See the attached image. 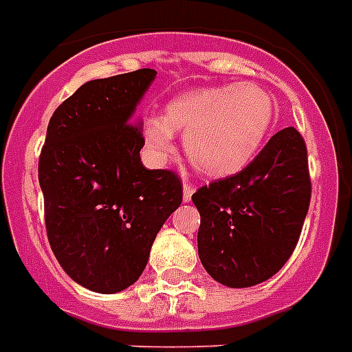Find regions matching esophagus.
<instances>
[{
	"label": "esophagus",
	"instance_id": "1",
	"mask_svg": "<svg viewBox=\"0 0 352 352\" xmlns=\"http://www.w3.org/2000/svg\"><path fill=\"white\" fill-rule=\"evenodd\" d=\"M182 191H184V197H182V199H184V202H190L191 201V195H193V186L190 184V182H184V184H182Z\"/></svg>",
	"mask_w": 352,
	"mask_h": 352
}]
</instances>
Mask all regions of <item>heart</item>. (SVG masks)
Instances as JSON below:
<instances>
[{
    "instance_id": "obj_1",
    "label": "heart",
    "mask_w": 352,
    "mask_h": 352,
    "mask_svg": "<svg viewBox=\"0 0 352 352\" xmlns=\"http://www.w3.org/2000/svg\"><path fill=\"white\" fill-rule=\"evenodd\" d=\"M275 119V102L264 88L231 82L173 97L162 117L142 122V142L153 164L161 166L182 133L191 164L210 179L235 175L264 144Z\"/></svg>"
}]
</instances>
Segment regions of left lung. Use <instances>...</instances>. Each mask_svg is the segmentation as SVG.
Returning a JSON list of instances; mask_svg holds the SVG:
<instances>
[{
	"mask_svg": "<svg viewBox=\"0 0 352 352\" xmlns=\"http://www.w3.org/2000/svg\"><path fill=\"white\" fill-rule=\"evenodd\" d=\"M201 213L199 258L213 280L251 287L289 260L309 210L305 142L293 126L271 137L236 175L191 195Z\"/></svg>",
	"mask_w": 352,
	"mask_h": 352,
	"instance_id": "1",
	"label": "left lung"
}]
</instances>
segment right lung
Here are the masks:
<instances>
[{"label":"right lung","instance_id":"add662e5","mask_svg":"<svg viewBox=\"0 0 352 352\" xmlns=\"http://www.w3.org/2000/svg\"><path fill=\"white\" fill-rule=\"evenodd\" d=\"M157 72L85 82L50 117L39 186L50 248L70 278L111 295L135 284L151 244L181 206L182 182L142 166L135 111Z\"/></svg>","mask_w":352,"mask_h":352}]
</instances>
